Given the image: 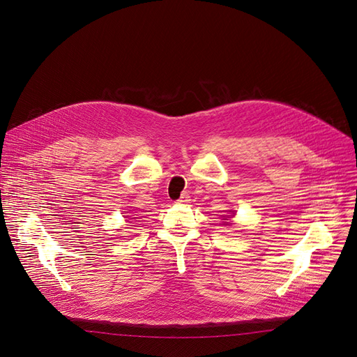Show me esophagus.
<instances>
[{"mask_svg": "<svg viewBox=\"0 0 357 357\" xmlns=\"http://www.w3.org/2000/svg\"><path fill=\"white\" fill-rule=\"evenodd\" d=\"M189 202H190V196H189L188 193H183V195L180 196L178 201H177L178 205H188Z\"/></svg>", "mask_w": 357, "mask_h": 357, "instance_id": "34e87169", "label": "esophagus"}]
</instances>
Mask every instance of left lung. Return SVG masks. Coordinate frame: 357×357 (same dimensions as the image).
I'll return each instance as SVG.
<instances>
[{
  "mask_svg": "<svg viewBox=\"0 0 357 357\" xmlns=\"http://www.w3.org/2000/svg\"><path fill=\"white\" fill-rule=\"evenodd\" d=\"M231 217H233V215H225V218H224V220H227V218H231Z\"/></svg>",
  "mask_w": 357,
  "mask_h": 357,
  "instance_id": "1",
  "label": "left lung"
}]
</instances>
